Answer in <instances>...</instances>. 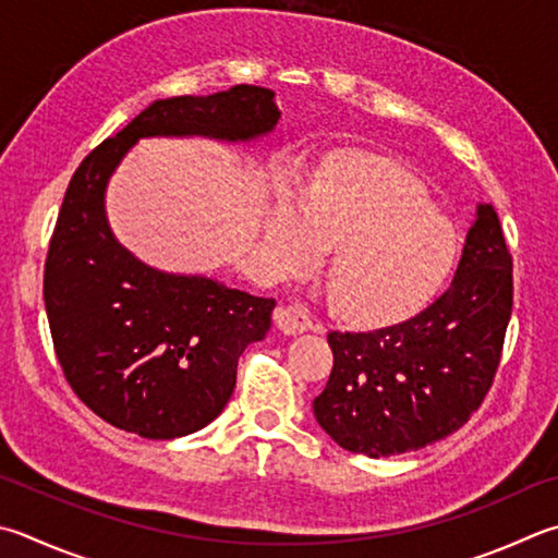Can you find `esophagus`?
Listing matches in <instances>:
<instances>
[{
  "instance_id": "1",
  "label": "esophagus",
  "mask_w": 558,
  "mask_h": 558,
  "mask_svg": "<svg viewBox=\"0 0 558 558\" xmlns=\"http://www.w3.org/2000/svg\"><path fill=\"white\" fill-rule=\"evenodd\" d=\"M276 324L282 333H302L312 329V314L305 305L292 302V305H286L276 312Z\"/></svg>"
}]
</instances>
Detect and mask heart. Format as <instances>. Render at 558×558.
I'll return each instance as SVG.
<instances>
[{
  "mask_svg": "<svg viewBox=\"0 0 558 558\" xmlns=\"http://www.w3.org/2000/svg\"><path fill=\"white\" fill-rule=\"evenodd\" d=\"M266 244L288 272L337 244L327 286L341 314L383 322L422 307L456 263L453 229L417 180L378 166H343L312 182L310 199L282 192Z\"/></svg>",
  "mask_w": 558,
  "mask_h": 558,
  "instance_id": "obj_1",
  "label": "heart"
}]
</instances>
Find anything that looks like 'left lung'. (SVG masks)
Listing matches in <instances>:
<instances>
[{
  "label": "left lung",
  "mask_w": 558,
  "mask_h": 558,
  "mask_svg": "<svg viewBox=\"0 0 558 558\" xmlns=\"http://www.w3.org/2000/svg\"><path fill=\"white\" fill-rule=\"evenodd\" d=\"M512 314V253L481 205L447 292L408 322L329 331L331 376L314 417L341 449L380 459L461 429L493 388Z\"/></svg>",
  "instance_id": "left-lung-1"
}]
</instances>
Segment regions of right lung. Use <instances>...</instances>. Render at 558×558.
<instances>
[{"mask_svg": "<svg viewBox=\"0 0 558 558\" xmlns=\"http://www.w3.org/2000/svg\"><path fill=\"white\" fill-rule=\"evenodd\" d=\"M278 117L270 89L256 85L158 99L70 178L46 256V314L68 385L111 427L144 439L207 427L234 392L239 356L266 337L276 310L270 298L168 276L121 248L105 219L111 170L141 136L246 141Z\"/></svg>", "mask_w": 558, "mask_h": 558, "instance_id": "obj_1", "label": "right lung"}]
</instances>
